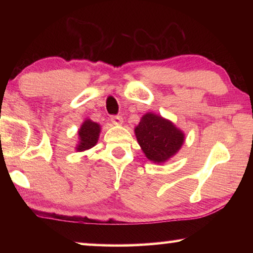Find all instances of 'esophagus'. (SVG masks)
<instances>
[{
  "label": "esophagus",
  "instance_id": "obj_1",
  "mask_svg": "<svg viewBox=\"0 0 253 253\" xmlns=\"http://www.w3.org/2000/svg\"><path fill=\"white\" fill-rule=\"evenodd\" d=\"M123 122L124 121H123L122 116H113V117H111V123H113L114 125L119 126V125H122Z\"/></svg>",
  "mask_w": 253,
  "mask_h": 253
}]
</instances>
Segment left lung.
Listing matches in <instances>:
<instances>
[{
    "label": "left lung",
    "instance_id": "8db88e82",
    "mask_svg": "<svg viewBox=\"0 0 253 253\" xmlns=\"http://www.w3.org/2000/svg\"><path fill=\"white\" fill-rule=\"evenodd\" d=\"M134 130L145 156L156 164L176 155L185 140V134L173 122L154 113L145 114Z\"/></svg>",
    "mask_w": 253,
    "mask_h": 253
}]
</instances>
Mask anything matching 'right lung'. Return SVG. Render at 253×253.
<instances>
[{
    "label": "right lung",
    "mask_w": 253,
    "mask_h": 253,
    "mask_svg": "<svg viewBox=\"0 0 253 253\" xmlns=\"http://www.w3.org/2000/svg\"><path fill=\"white\" fill-rule=\"evenodd\" d=\"M100 130L99 124L85 118L78 129V143L76 144V151L84 152L95 146L99 139Z\"/></svg>",
    "instance_id": "obj_1"
}]
</instances>
